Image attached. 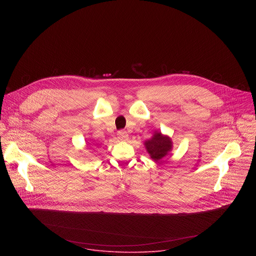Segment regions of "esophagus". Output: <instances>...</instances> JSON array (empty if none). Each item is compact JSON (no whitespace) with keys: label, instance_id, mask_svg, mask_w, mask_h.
<instances>
[{"label":"esophagus","instance_id":"34e87169","mask_svg":"<svg viewBox=\"0 0 256 256\" xmlns=\"http://www.w3.org/2000/svg\"><path fill=\"white\" fill-rule=\"evenodd\" d=\"M128 136V132H126V130H120V132H118V138L120 140H126Z\"/></svg>","mask_w":256,"mask_h":256}]
</instances>
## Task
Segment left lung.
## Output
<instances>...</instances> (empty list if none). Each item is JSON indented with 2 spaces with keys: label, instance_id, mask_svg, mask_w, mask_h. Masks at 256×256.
<instances>
[{
  "label": "left lung",
  "instance_id": "1",
  "mask_svg": "<svg viewBox=\"0 0 256 256\" xmlns=\"http://www.w3.org/2000/svg\"><path fill=\"white\" fill-rule=\"evenodd\" d=\"M144 144L151 159L156 163L168 156L173 148L171 138L159 130H156L151 138L144 140Z\"/></svg>",
  "mask_w": 256,
  "mask_h": 256
}]
</instances>
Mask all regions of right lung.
<instances>
[{"instance_id": "add662e5", "label": "right lung", "mask_w": 256, "mask_h": 256, "mask_svg": "<svg viewBox=\"0 0 256 256\" xmlns=\"http://www.w3.org/2000/svg\"><path fill=\"white\" fill-rule=\"evenodd\" d=\"M89 148L92 149V150H94V149L98 148V146H97V144H95V146H94V144H91V146H89Z\"/></svg>"}]
</instances>
